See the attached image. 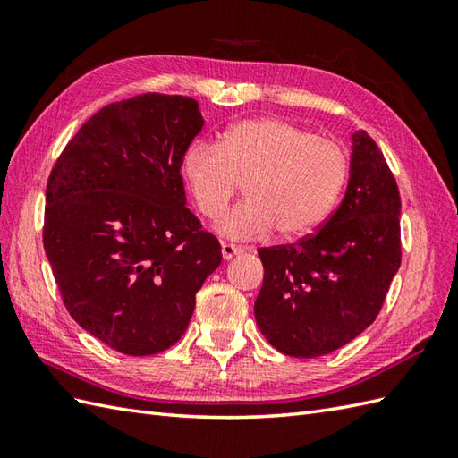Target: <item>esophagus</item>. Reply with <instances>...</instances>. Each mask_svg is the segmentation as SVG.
<instances>
[{
	"label": "esophagus",
	"mask_w": 458,
	"mask_h": 458,
	"mask_svg": "<svg viewBox=\"0 0 458 458\" xmlns=\"http://www.w3.org/2000/svg\"><path fill=\"white\" fill-rule=\"evenodd\" d=\"M242 251H244V250L234 246V244H226V242H222V258L224 259H232L234 256L242 254Z\"/></svg>",
	"instance_id": "obj_1"
}]
</instances>
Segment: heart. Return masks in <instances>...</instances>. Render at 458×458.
<instances>
[{
  "label": "heart",
  "mask_w": 458,
  "mask_h": 458,
  "mask_svg": "<svg viewBox=\"0 0 458 458\" xmlns=\"http://www.w3.org/2000/svg\"><path fill=\"white\" fill-rule=\"evenodd\" d=\"M182 177L197 208L216 218L246 182V200L222 214L216 232L250 242L299 238L313 232L336 204L348 179L340 145L281 118L246 120L218 143L194 141L182 157Z\"/></svg>",
  "instance_id": "obj_1"
}]
</instances>
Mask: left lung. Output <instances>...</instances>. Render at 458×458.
<instances>
[{
    "label": "left lung",
    "instance_id": "1",
    "mask_svg": "<svg viewBox=\"0 0 458 458\" xmlns=\"http://www.w3.org/2000/svg\"><path fill=\"white\" fill-rule=\"evenodd\" d=\"M400 214L384 153L358 130L333 216L297 244L258 251L266 274L254 315L267 343L289 356L317 358L372 325L402 264Z\"/></svg>",
    "mask_w": 458,
    "mask_h": 458
}]
</instances>
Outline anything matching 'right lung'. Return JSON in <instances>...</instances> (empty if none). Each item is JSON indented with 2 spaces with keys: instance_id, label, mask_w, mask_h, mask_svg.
Instances as JSON below:
<instances>
[{
  "instance_id": "right-lung-1",
  "label": "right lung",
  "mask_w": 458,
  "mask_h": 458,
  "mask_svg": "<svg viewBox=\"0 0 458 458\" xmlns=\"http://www.w3.org/2000/svg\"><path fill=\"white\" fill-rule=\"evenodd\" d=\"M202 125L187 96H133L94 114L48 177L43 246L64 307L122 354L177 343L222 261L184 207L182 157Z\"/></svg>"
}]
</instances>
